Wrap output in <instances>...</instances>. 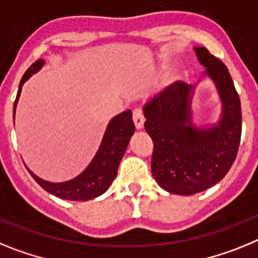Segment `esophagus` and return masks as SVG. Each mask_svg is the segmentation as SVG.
Returning a JSON list of instances; mask_svg holds the SVG:
<instances>
[{
  "mask_svg": "<svg viewBox=\"0 0 258 258\" xmlns=\"http://www.w3.org/2000/svg\"><path fill=\"white\" fill-rule=\"evenodd\" d=\"M132 119H134V124H135L136 130H142L144 126V114H143L142 109H135L132 111Z\"/></svg>",
  "mask_w": 258,
  "mask_h": 258,
  "instance_id": "1",
  "label": "esophagus"
}]
</instances>
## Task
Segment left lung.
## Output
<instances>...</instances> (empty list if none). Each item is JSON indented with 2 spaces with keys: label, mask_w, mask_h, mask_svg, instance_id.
<instances>
[{
  "label": "left lung",
  "mask_w": 258,
  "mask_h": 258,
  "mask_svg": "<svg viewBox=\"0 0 258 258\" xmlns=\"http://www.w3.org/2000/svg\"><path fill=\"white\" fill-rule=\"evenodd\" d=\"M222 102L217 124L196 127L191 101L195 87L176 82L145 104V131L153 140L152 174L174 195L203 192L222 180L236 158L241 136V107L227 67L207 48L195 46Z\"/></svg>",
  "instance_id": "1"
}]
</instances>
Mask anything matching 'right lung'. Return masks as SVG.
<instances>
[{"instance_id":"right-lung-1","label":"right lung","mask_w":258,"mask_h":258,"mask_svg":"<svg viewBox=\"0 0 258 258\" xmlns=\"http://www.w3.org/2000/svg\"><path fill=\"white\" fill-rule=\"evenodd\" d=\"M44 63H45L44 59H37L24 73L14 102V111H13L14 116L15 107H17L19 96H21L22 86L30 79L33 74L37 73L44 66ZM134 132H135V124L132 122L131 110L123 111V113L114 116L107 124L101 145L98 148L97 153L93 157V160L91 161L88 167L76 178L67 180V182H48V180H44V179L35 175L28 167H27V170L30 171L32 178L46 192L54 195L59 199L73 201L92 200V199H96V197L105 194L115 179L119 162L124 152H126L127 145H128L130 139L134 135Z\"/></svg>"}]
</instances>
